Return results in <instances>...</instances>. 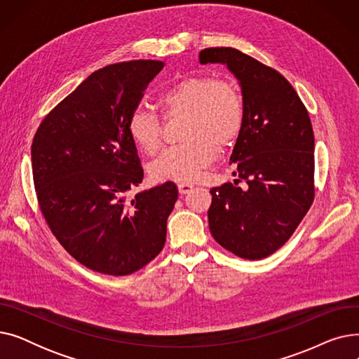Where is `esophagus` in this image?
<instances>
[{"instance_id": "34e87169", "label": "esophagus", "mask_w": 359, "mask_h": 359, "mask_svg": "<svg viewBox=\"0 0 359 359\" xmlns=\"http://www.w3.org/2000/svg\"><path fill=\"white\" fill-rule=\"evenodd\" d=\"M179 187V192L180 194H189L192 189H194V184L192 183H186V182H182L177 184Z\"/></svg>"}]
</instances>
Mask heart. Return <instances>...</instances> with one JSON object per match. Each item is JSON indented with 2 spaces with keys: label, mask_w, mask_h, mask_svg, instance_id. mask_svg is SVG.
Returning <instances> with one entry per match:
<instances>
[{
  "label": "heart",
  "mask_w": 359,
  "mask_h": 359,
  "mask_svg": "<svg viewBox=\"0 0 359 359\" xmlns=\"http://www.w3.org/2000/svg\"><path fill=\"white\" fill-rule=\"evenodd\" d=\"M157 104L165 119L184 116V142L165 148L148 165L156 180H194L208 167L217 148L233 145L243 130L246 106L238 87L227 79H215L210 74L186 75L165 87L157 96ZM130 138L153 156L161 147L163 122L157 113L138 107L129 118Z\"/></svg>",
  "instance_id": "b5f03b06"
}]
</instances>
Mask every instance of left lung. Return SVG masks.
<instances>
[{
  "instance_id": "left-lung-1",
  "label": "left lung",
  "mask_w": 359,
  "mask_h": 359,
  "mask_svg": "<svg viewBox=\"0 0 359 359\" xmlns=\"http://www.w3.org/2000/svg\"><path fill=\"white\" fill-rule=\"evenodd\" d=\"M199 62L227 64L240 81L246 106L230 157L237 180L210 191L211 234L238 257H268L291 238L314 201L309 111L284 75L238 49H202ZM238 181L247 183L243 190Z\"/></svg>"
}]
</instances>
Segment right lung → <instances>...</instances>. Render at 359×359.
<instances>
[{"label": "right lung", "mask_w": 359, "mask_h": 359, "mask_svg": "<svg viewBox=\"0 0 359 359\" xmlns=\"http://www.w3.org/2000/svg\"><path fill=\"white\" fill-rule=\"evenodd\" d=\"M163 61L103 67L56 104L32 142L37 205L62 248L111 276L140 271L164 248L177 186L129 196L144 170L128 122Z\"/></svg>", "instance_id": "right-lung-1"}]
</instances>
